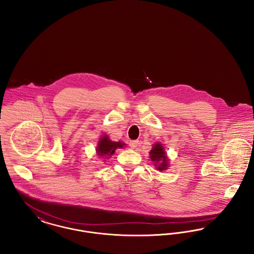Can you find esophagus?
Masks as SVG:
<instances>
[{"instance_id": "34e87169", "label": "esophagus", "mask_w": 254, "mask_h": 254, "mask_svg": "<svg viewBox=\"0 0 254 254\" xmlns=\"http://www.w3.org/2000/svg\"><path fill=\"white\" fill-rule=\"evenodd\" d=\"M138 144H139V142L137 140H132V141L129 142V145H130L131 148H136Z\"/></svg>"}]
</instances>
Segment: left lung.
<instances>
[{"label":"left lung","mask_w":254,"mask_h":254,"mask_svg":"<svg viewBox=\"0 0 254 254\" xmlns=\"http://www.w3.org/2000/svg\"><path fill=\"white\" fill-rule=\"evenodd\" d=\"M149 157L152 162H154L158 170L163 171L169 168V158L167 157V153L165 152L162 144L156 143L153 145L149 151Z\"/></svg>","instance_id":"1"}]
</instances>
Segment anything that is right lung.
Here are the masks:
<instances>
[{"label":"right lung","mask_w":254,"mask_h":254,"mask_svg":"<svg viewBox=\"0 0 254 254\" xmlns=\"http://www.w3.org/2000/svg\"><path fill=\"white\" fill-rule=\"evenodd\" d=\"M124 145H126L125 143L112 142L108 135H104L98 142L97 154L102 158L109 157L115 152L116 148H122L124 147Z\"/></svg>","instance_id":"add662e5"}]
</instances>
